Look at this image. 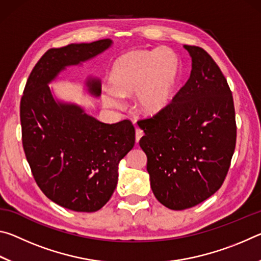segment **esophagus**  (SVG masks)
Wrapping results in <instances>:
<instances>
[{
  "label": "esophagus",
  "mask_w": 261,
  "mask_h": 261,
  "mask_svg": "<svg viewBox=\"0 0 261 261\" xmlns=\"http://www.w3.org/2000/svg\"><path fill=\"white\" fill-rule=\"evenodd\" d=\"M143 136H144L143 130L136 129V143H139V140H140V138H141V137H143Z\"/></svg>",
  "instance_id": "obj_1"
}]
</instances>
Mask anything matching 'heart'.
<instances>
[{
	"instance_id": "obj_1",
	"label": "heart",
	"mask_w": 261,
	"mask_h": 261,
	"mask_svg": "<svg viewBox=\"0 0 261 261\" xmlns=\"http://www.w3.org/2000/svg\"><path fill=\"white\" fill-rule=\"evenodd\" d=\"M180 79V61L170 48L131 50L118 57L110 69V90H103L105 106L121 108V96L135 93V107L148 116L161 114L173 103Z\"/></svg>"
}]
</instances>
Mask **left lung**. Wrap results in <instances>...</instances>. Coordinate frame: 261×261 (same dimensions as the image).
I'll use <instances>...</instances> for the list:
<instances>
[{
  "instance_id": "1",
  "label": "left lung",
  "mask_w": 261,
  "mask_h": 261,
  "mask_svg": "<svg viewBox=\"0 0 261 261\" xmlns=\"http://www.w3.org/2000/svg\"><path fill=\"white\" fill-rule=\"evenodd\" d=\"M192 70L165 112L138 122L152 191L174 211L200 204L222 185L236 145L227 79L200 47L184 45Z\"/></svg>"
}]
</instances>
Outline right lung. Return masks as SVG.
Segmentation results:
<instances>
[{"label": "right lung", "mask_w": 261, "mask_h": 261, "mask_svg": "<svg viewBox=\"0 0 261 261\" xmlns=\"http://www.w3.org/2000/svg\"><path fill=\"white\" fill-rule=\"evenodd\" d=\"M112 45L103 39L47 50L20 100L23 147L35 182L51 201L71 211L90 213L107 204L136 132L130 121L107 124L81 106L59 100L48 85L67 68L82 65ZM85 85L90 95H101L99 78H87Z\"/></svg>", "instance_id": "obj_1"}]
</instances>
